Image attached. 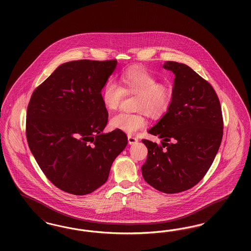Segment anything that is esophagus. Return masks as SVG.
Here are the masks:
<instances>
[{"instance_id": "1", "label": "esophagus", "mask_w": 251, "mask_h": 251, "mask_svg": "<svg viewBox=\"0 0 251 251\" xmlns=\"http://www.w3.org/2000/svg\"><path fill=\"white\" fill-rule=\"evenodd\" d=\"M128 140H129V143L133 144L137 142V138L135 136H133L131 133L128 134Z\"/></svg>"}]
</instances>
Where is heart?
<instances>
[{"mask_svg":"<svg viewBox=\"0 0 251 251\" xmlns=\"http://www.w3.org/2000/svg\"><path fill=\"white\" fill-rule=\"evenodd\" d=\"M137 98L143 101L148 112H159L166 103V95L163 89L159 86H153L148 90L139 93Z\"/></svg>","mask_w":251,"mask_h":251,"instance_id":"heart-1","label":"heart"}]
</instances>
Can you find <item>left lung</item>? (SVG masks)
<instances>
[{
	"label": "left lung",
	"mask_w": 251,
	"mask_h": 251,
	"mask_svg": "<svg viewBox=\"0 0 251 251\" xmlns=\"http://www.w3.org/2000/svg\"><path fill=\"white\" fill-rule=\"evenodd\" d=\"M117 63L77 60L62 64L33 92L26 137L45 176L62 191L83 196L106 182L126 147L121 130L103 133L107 109L101 89ZM75 133L81 138H73Z\"/></svg>",
	"instance_id": "1"
}]
</instances>
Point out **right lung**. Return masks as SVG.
Wrapping results in <instances>:
<instances>
[{
  "mask_svg": "<svg viewBox=\"0 0 251 251\" xmlns=\"http://www.w3.org/2000/svg\"><path fill=\"white\" fill-rule=\"evenodd\" d=\"M163 68L175 75L171 102L148 131L163 141H144L148 156L141 169L152 187L174 194L195 186L212 166L223 136V118L215 89L197 72L173 61Z\"/></svg>",
  "mask_w": 251,
  "mask_h": 251,
  "instance_id": "right-lung-1",
  "label": "right lung"
}]
</instances>
